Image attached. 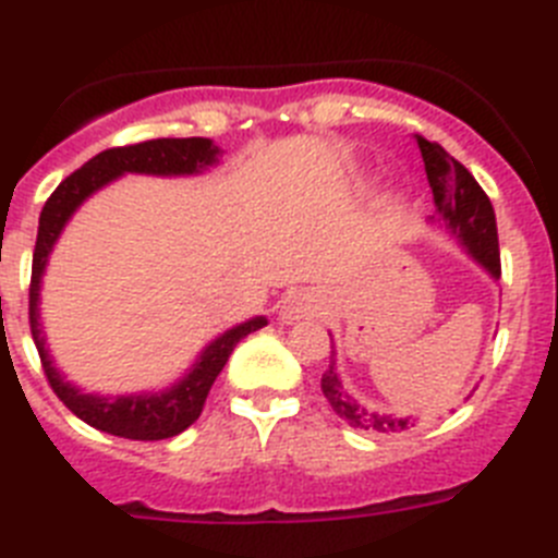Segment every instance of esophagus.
<instances>
[{
    "instance_id": "obj_1",
    "label": "esophagus",
    "mask_w": 558,
    "mask_h": 558,
    "mask_svg": "<svg viewBox=\"0 0 558 558\" xmlns=\"http://www.w3.org/2000/svg\"><path fill=\"white\" fill-rule=\"evenodd\" d=\"M327 310V299L322 295V290H295L284 302L282 313H279V322L282 324H295L302 318H313V315H322Z\"/></svg>"
}]
</instances>
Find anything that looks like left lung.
Returning a JSON list of instances; mask_svg holds the SVG:
<instances>
[{
    "mask_svg": "<svg viewBox=\"0 0 558 558\" xmlns=\"http://www.w3.org/2000/svg\"><path fill=\"white\" fill-rule=\"evenodd\" d=\"M416 145L422 150V161H425L427 184L433 190V204H436V218H430V226L450 234L463 254L470 256L472 263L481 270H486L492 282L500 279V248H497V223L495 209H492L486 192L477 186L472 179V172L456 161L450 153L436 142H427L425 136L416 133ZM322 391L332 411L338 413L347 425L357 427V430H374V433H402L416 427V416H405V413L377 411L368 408L366 402H360L349 388L343 386L338 372V354H329V368L322 377Z\"/></svg>",
    "mask_w": 558,
    "mask_h": 558,
    "instance_id": "8db88e82",
    "label": "left lung"
}]
</instances>
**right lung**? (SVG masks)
<instances>
[{"instance_id":"right-lung-1","label":"right lung","mask_w":558,"mask_h":558,"mask_svg":"<svg viewBox=\"0 0 558 558\" xmlns=\"http://www.w3.org/2000/svg\"><path fill=\"white\" fill-rule=\"evenodd\" d=\"M223 150L211 140L192 136V140H150L140 145L111 147L97 153L95 159L86 161L77 172L58 184V190L44 204L38 218V240L33 254V282H29V329L41 354L44 374H47L52 391L61 397L63 405L83 418L86 425L102 433L133 441H159L184 433L186 427L201 416L209 388L215 386L218 374L223 372L226 360L245 335L256 332L268 324L265 315H254L248 322L234 324L218 338H211L192 366L172 379L165 388H147L133 393H88L75 386L66 374L56 366V357L49 354L47 335L41 324V284L47 274L49 256L56 251L63 229L75 211L86 204L92 195L106 190L122 175H156V179H190L201 172L218 167Z\"/></svg>"}]
</instances>
